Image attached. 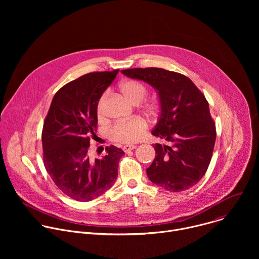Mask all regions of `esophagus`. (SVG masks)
Wrapping results in <instances>:
<instances>
[{"label": "esophagus", "instance_id": "esophagus-1", "mask_svg": "<svg viewBox=\"0 0 259 259\" xmlns=\"http://www.w3.org/2000/svg\"><path fill=\"white\" fill-rule=\"evenodd\" d=\"M134 149H136V145H124L123 146V151L125 153H128V152H130V151H132Z\"/></svg>", "mask_w": 259, "mask_h": 259}]
</instances>
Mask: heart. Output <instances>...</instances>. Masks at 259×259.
Wrapping results in <instances>:
<instances>
[{"label": "heart", "mask_w": 259, "mask_h": 259, "mask_svg": "<svg viewBox=\"0 0 259 259\" xmlns=\"http://www.w3.org/2000/svg\"><path fill=\"white\" fill-rule=\"evenodd\" d=\"M122 94L132 103H139L147 94V88L136 80H126L120 84ZM106 94H102L97 104V113L100 115ZM144 109L151 115H156L160 110V100L151 98L145 100ZM147 129V123L142 118H133L127 121L118 122L109 130L110 138L120 143H132L140 139Z\"/></svg>", "instance_id": "1"}]
</instances>
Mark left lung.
<instances>
[{"label":"left lung","mask_w":259,"mask_h":259,"mask_svg":"<svg viewBox=\"0 0 259 259\" xmlns=\"http://www.w3.org/2000/svg\"><path fill=\"white\" fill-rule=\"evenodd\" d=\"M122 72L149 83L160 96V119L152 133L167 144H154L156 157L146 169L147 177L169 192L191 189L205 175L216 139L215 122L205 95L179 72L158 67Z\"/></svg>","instance_id":"8db88e82"}]
</instances>
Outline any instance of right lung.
I'll use <instances>...</instances> for the list:
<instances>
[{"label":"right lung","instance_id":"add662e5","mask_svg":"<svg viewBox=\"0 0 259 259\" xmlns=\"http://www.w3.org/2000/svg\"><path fill=\"white\" fill-rule=\"evenodd\" d=\"M119 69L93 71L61 87L54 95L42 130L43 162L56 187L67 197L91 201L113 187L125 153L106 146V155L89 158L96 136L97 104Z\"/></svg>","mask_w":259,"mask_h":259}]
</instances>
